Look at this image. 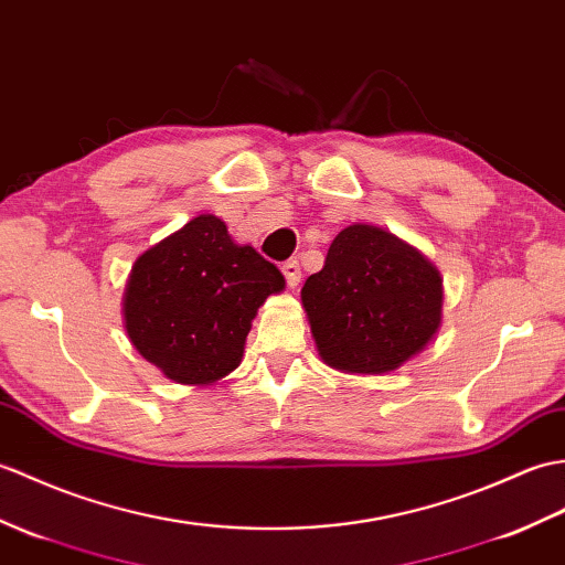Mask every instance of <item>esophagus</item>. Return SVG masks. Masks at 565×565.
I'll list each match as a JSON object with an SVG mask.
<instances>
[{
  "instance_id": "esophagus-1",
  "label": "esophagus",
  "mask_w": 565,
  "mask_h": 565,
  "mask_svg": "<svg viewBox=\"0 0 565 565\" xmlns=\"http://www.w3.org/2000/svg\"><path fill=\"white\" fill-rule=\"evenodd\" d=\"M281 271H284V277H286V284L291 286V288H296L300 284V265H298V259L284 262Z\"/></svg>"
}]
</instances>
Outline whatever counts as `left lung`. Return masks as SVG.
<instances>
[{
	"label": "left lung",
	"instance_id": "obj_1",
	"mask_svg": "<svg viewBox=\"0 0 565 565\" xmlns=\"http://www.w3.org/2000/svg\"><path fill=\"white\" fill-rule=\"evenodd\" d=\"M300 300L327 365L380 375L424 351L443 318L440 271L397 235L369 223L339 231Z\"/></svg>",
	"mask_w": 565,
	"mask_h": 565
}]
</instances>
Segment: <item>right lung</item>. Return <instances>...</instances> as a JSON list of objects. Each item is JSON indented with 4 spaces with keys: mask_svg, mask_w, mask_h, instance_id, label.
Segmentation results:
<instances>
[{
    "mask_svg": "<svg viewBox=\"0 0 565 565\" xmlns=\"http://www.w3.org/2000/svg\"><path fill=\"white\" fill-rule=\"evenodd\" d=\"M281 271L226 223L200 214L149 247L127 279L129 342L180 385H212L243 361L257 308L284 291Z\"/></svg>",
    "mask_w": 565,
    "mask_h": 565,
    "instance_id": "obj_1",
    "label": "right lung"
}]
</instances>
